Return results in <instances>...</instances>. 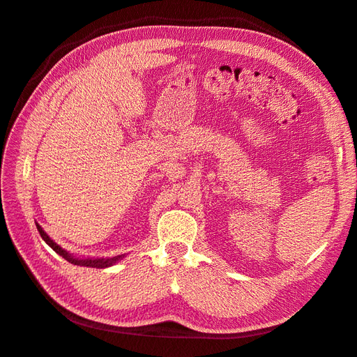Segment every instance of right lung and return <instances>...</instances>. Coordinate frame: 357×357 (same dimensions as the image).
Instances as JSON below:
<instances>
[{
	"label": "right lung",
	"mask_w": 357,
	"mask_h": 357,
	"mask_svg": "<svg viewBox=\"0 0 357 357\" xmlns=\"http://www.w3.org/2000/svg\"><path fill=\"white\" fill-rule=\"evenodd\" d=\"M36 226H38V231H39V234H40V236L43 238V241L47 243L50 248L54 250V252H57L60 257H63L65 258L66 261H69L70 264H74V266H83V267H91V268H105V267H109V266H113V264H116L119 259H121L123 255H119V257H113V258H107V259H79V258H74L72 257V255H69L66 250H63L60 245H57L56 243H54L50 236L43 232V229L42 227L36 223Z\"/></svg>",
	"instance_id": "1"
}]
</instances>
